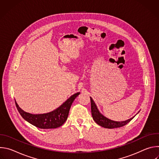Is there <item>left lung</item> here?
Here are the masks:
<instances>
[{
    "label": "left lung",
    "instance_id": "1",
    "mask_svg": "<svg viewBox=\"0 0 159 159\" xmlns=\"http://www.w3.org/2000/svg\"><path fill=\"white\" fill-rule=\"evenodd\" d=\"M90 102H91V113H92L93 118L94 121L102 127H104L106 128H109V129L122 127V126L126 125L127 123H128L134 117H134H133L126 121H112V120L104 117L101 114L99 110L98 109L97 106H96L94 101H93V98L90 97Z\"/></svg>",
    "mask_w": 159,
    "mask_h": 159
}]
</instances>
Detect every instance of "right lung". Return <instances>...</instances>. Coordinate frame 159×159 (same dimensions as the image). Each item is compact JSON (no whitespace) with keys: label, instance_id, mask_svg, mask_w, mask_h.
I'll use <instances>...</instances> for the list:
<instances>
[{"label":"right lung","instance_id":"right-lung-1","mask_svg":"<svg viewBox=\"0 0 159 159\" xmlns=\"http://www.w3.org/2000/svg\"><path fill=\"white\" fill-rule=\"evenodd\" d=\"M79 94L80 93H77L72 95L61 106L52 112L42 115H32L26 112L19 107L16 102L15 103L21 116L30 123L41 129L57 128L66 121L71 105Z\"/></svg>","mask_w":159,"mask_h":159}]
</instances>
